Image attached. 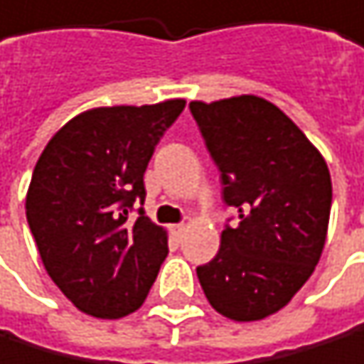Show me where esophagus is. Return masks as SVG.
I'll return each mask as SVG.
<instances>
[{"label": "esophagus", "mask_w": 364, "mask_h": 364, "mask_svg": "<svg viewBox=\"0 0 364 364\" xmlns=\"http://www.w3.org/2000/svg\"><path fill=\"white\" fill-rule=\"evenodd\" d=\"M168 229H171V233L176 235V237H182L184 231H186V225H171Z\"/></svg>", "instance_id": "34e87169"}]
</instances>
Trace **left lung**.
Here are the masks:
<instances>
[{
    "label": "left lung",
    "instance_id": "8db88e82",
    "mask_svg": "<svg viewBox=\"0 0 364 364\" xmlns=\"http://www.w3.org/2000/svg\"><path fill=\"white\" fill-rule=\"evenodd\" d=\"M191 113L222 173V198L237 211L220 251L198 267L211 307L235 323L274 316L309 280L323 255L329 166L276 104L258 95L193 100Z\"/></svg>",
    "mask_w": 364,
    "mask_h": 364
}]
</instances>
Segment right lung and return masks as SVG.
Wrapping results in <instances>:
<instances>
[{"instance_id": "add662e5", "label": "right lung", "mask_w": 364, "mask_h": 364, "mask_svg": "<svg viewBox=\"0 0 364 364\" xmlns=\"http://www.w3.org/2000/svg\"><path fill=\"white\" fill-rule=\"evenodd\" d=\"M184 100L97 106L57 131L35 164L26 220L46 274L75 307L115 320L142 307L168 253L166 229L142 213L144 171Z\"/></svg>"}]
</instances>
